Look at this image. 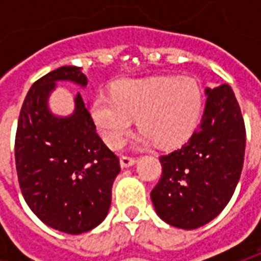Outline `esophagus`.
Masks as SVG:
<instances>
[{"mask_svg": "<svg viewBox=\"0 0 261 261\" xmlns=\"http://www.w3.org/2000/svg\"><path fill=\"white\" fill-rule=\"evenodd\" d=\"M136 162H137L136 158H133V156H127V155H123V156L120 158V165H121V168H128V166H133Z\"/></svg>", "mask_w": 261, "mask_h": 261, "instance_id": "esophagus-1", "label": "esophagus"}]
</instances>
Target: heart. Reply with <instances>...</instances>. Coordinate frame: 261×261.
<instances>
[{
  "label": "heart",
  "instance_id": "heart-1",
  "mask_svg": "<svg viewBox=\"0 0 261 261\" xmlns=\"http://www.w3.org/2000/svg\"><path fill=\"white\" fill-rule=\"evenodd\" d=\"M202 108V92L197 81L187 76H158L127 80L114 86L112 96L93 97L91 116L102 140L117 149L137 117L141 128L138 142L155 141L159 147H173L194 130Z\"/></svg>",
  "mask_w": 261,
  "mask_h": 261
}]
</instances>
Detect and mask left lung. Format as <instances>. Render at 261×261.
Wrapping results in <instances>:
<instances>
[{
  "instance_id": "left-lung-1",
  "label": "left lung",
  "mask_w": 261,
  "mask_h": 261,
  "mask_svg": "<svg viewBox=\"0 0 261 261\" xmlns=\"http://www.w3.org/2000/svg\"><path fill=\"white\" fill-rule=\"evenodd\" d=\"M201 121L173 152L162 155V175L151 192L165 222L196 229L213 221L229 202L241 177L246 128L239 103L226 84L207 88Z\"/></svg>"
}]
</instances>
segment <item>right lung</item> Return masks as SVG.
<instances>
[{"label": "right lung", "instance_id": "obj_1", "mask_svg": "<svg viewBox=\"0 0 261 261\" xmlns=\"http://www.w3.org/2000/svg\"><path fill=\"white\" fill-rule=\"evenodd\" d=\"M57 81L88 84L80 67L65 65L32 85L18 120L15 164L23 198L39 219L53 229L78 235L106 218L120 162L97 136L80 93L68 117L48 110Z\"/></svg>", "mask_w": 261, "mask_h": 261}]
</instances>
